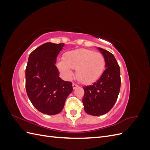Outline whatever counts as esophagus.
Wrapping results in <instances>:
<instances>
[{"label":"esophagus","mask_w":150,"mask_h":150,"mask_svg":"<svg viewBox=\"0 0 150 150\" xmlns=\"http://www.w3.org/2000/svg\"><path fill=\"white\" fill-rule=\"evenodd\" d=\"M78 86H78V84H75V83L72 84V88H73V89H76V88H78Z\"/></svg>","instance_id":"1"}]
</instances>
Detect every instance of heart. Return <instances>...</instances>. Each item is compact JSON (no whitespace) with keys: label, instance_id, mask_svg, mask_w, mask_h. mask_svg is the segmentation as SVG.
Listing matches in <instances>:
<instances>
[{"label":"heart","instance_id":"heart-1","mask_svg":"<svg viewBox=\"0 0 150 150\" xmlns=\"http://www.w3.org/2000/svg\"><path fill=\"white\" fill-rule=\"evenodd\" d=\"M105 58L100 52L87 49H78L66 52L63 61L57 67L65 78L73 75L72 69H76V76L83 84H90L99 79L104 70Z\"/></svg>","mask_w":150,"mask_h":150}]
</instances>
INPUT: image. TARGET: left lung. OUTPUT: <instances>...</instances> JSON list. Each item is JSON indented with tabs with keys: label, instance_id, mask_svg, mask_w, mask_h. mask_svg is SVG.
I'll return each mask as SVG.
<instances>
[{
	"label": "left lung",
	"instance_id": "1",
	"mask_svg": "<svg viewBox=\"0 0 150 150\" xmlns=\"http://www.w3.org/2000/svg\"><path fill=\"white\" fill-rule=\"evenodd\" d=\"M98 49L105 58L106 69L97 82L83 87L84 110L93 116L103 115L111 110L121 87L120 68L114 55L105 49Z\"/></svg>",
	"mask_w": 150,
	"mask_h": 150
}]
</instances>
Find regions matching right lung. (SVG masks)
Wrapping results in <instances>:
<instances>
[{"label": "right lung", "instance_id": "add662e5", "mask_svg": "<svg viewBox=\"0 0 150 150\" xmlns=\"http://www.w3.org/2000/svg\"><path fill=\"white\" fill-rule=\"evenodd\" d=\"M64 43H45L32 52L25 69V89L30 102L44 114L54 115L64 108L72 84L63 81L56 66Z\"/></svg>", "mask_w": 150, "mask_h": 150}]
</instances>
